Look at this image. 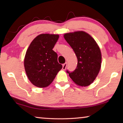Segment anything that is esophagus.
Instances as JSON below:
<instances>
[{
    "label": "esophagus",
    "instance_id": "34e87169",
    "mask_svg": "<svg viewBox=\"0 0 123 123\" xmlns=\"http://www.w3.org/2000/svg\"><path fill=\"white\" fill-rule=\"evenodd\" d=\"M67 66V63L66 62V63H64V64H63V65H62V69L64 70H65L66 69Z\"/></svg>",
    "mask_w": 123,
    "mask_h": 123
}]
</instances>
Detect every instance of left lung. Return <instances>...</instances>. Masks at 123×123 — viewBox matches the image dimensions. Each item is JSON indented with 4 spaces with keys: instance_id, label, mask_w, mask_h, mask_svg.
<instances>
[{
    "instance_id": "8db88e82",
    "label": "left lung",
    "mask_w": 123,
    "mask_h": 123,
    "mask_svg": "<svg viewBox=\"0 0 123 123\" xmlns=\"http://www.w3.org/2000/svg\"><path fill=\"white\" fill-rule=\"evenodd\" d=\"M64 38L73 49L78 59V64L70 78L75 84L86 87L94 81L101 68V54L98 45L91 35L80 31L67 33Z\"/></svg>"
}]
</instances>
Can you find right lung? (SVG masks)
Wrapping results in <instances>:
<instances>
[{
  "mask_svg": "<svg viewBox=\"0 0 123 123\" xmlns=\"http://www.w3.org/2000/svg\"><path fill=\"white\" fill-rule=\"evenodd\" d=\"M59 38V35H39L27 50L25 70L29 80L35 86H48L62 69V64L57 61V54L53 50Z\"/></svg>",
  "mask_w": 123,
  "mask_h": 123,
  "instance_id": "right-lung-1",
  "label": "right lung"
}]
</instances>
